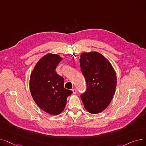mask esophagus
I'll return each mask as SVG.
<instances>
[{
  "instance_id": "obj_1",
  "label": "esophagus",
  "mask_w": 146,
  "mask_h": 146,
  "mask_svg": "<svg viewBox=\"0 0 146 146\" xmlns=\"http://www.w3.org/2000/svg\"><path fill=\"white\" fill-rule=\"evenodd\" d=\"M72 91H73V94H76V93H77V90H76V89H73Z\"/></svg>"
}]
</instances>
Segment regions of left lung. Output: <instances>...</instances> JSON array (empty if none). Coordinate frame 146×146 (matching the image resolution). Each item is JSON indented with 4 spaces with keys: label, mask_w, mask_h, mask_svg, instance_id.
Wrapping results in <instances>:
<instances>
[{
    "label": "left lung",
    "mask_w": 146,
    "mask_h": 146,
    "mask_svg": "<svg viewBox=\"0 0 146 146\" xmlns=\"http://www.w3.org/2000/svg\"><path fill=\"white\" fill-rule=\"evenodd\" d=\"M80 57L81 72L86 83V90L80 98L88 112L98 113L112 100L117 86L116 74L110 61L100 53L84 52Z\"/></svg>",
    "instance_id": "1"
}]
</instances>
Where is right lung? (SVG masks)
Listing matches in <instances>:
<instances>
[{
  "mask_svg": "<svg viewBox=\"0 0 146 146\" xmlns=\"http://www.w3.org/2000/svg\"><path fill=\"white\" fill-rule=\"evenodd\" d=\"M61 60L58 55L48 54L38 61L30 76V90L34 101L52 115L63 111L67 98L73 93L64 88V78L55 71Z\"/></svg>",
  "mask_w": 146,
  "mask_h": 146,
  "instance_id": "obj_1",
  "label": "right lung"
}]
</instances>
